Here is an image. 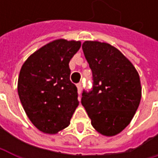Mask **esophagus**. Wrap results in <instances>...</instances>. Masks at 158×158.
<instances>
[{
    "mask_svg": "<svg viewBox=\"0 0 158 158\" xmlns=\"http://www.w3.org/2000/svg\"><path fill=\"white\" fill-rule=\"evenodd\" d=\"M77 88H78V92H79V94H80L81 91H82V84H81V83L77 84Z\"/></svg>",
    "mask_w": 158,
    "mask_h": 158,
    "instance_id": "esophagus-1",
    "label": "esophagus"
}]
</instances>
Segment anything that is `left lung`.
Here are the masks:
<instances>
[{
    "instance_id": "obj_1",
    "label": "left lung",
    "mask_w": 158,
    "mask_h": 158,
    "mask_svg": "<svg viewBox=\"0 0 158 158\" xmlns=\"http://www.w3.org/2000/svg\"><path fill=\"white\" fill-rule=\"evenodd\" d=\"M92 71L90 91H83L84 106L92 126L103 135L121 133L132 121L141 101V83L133 64L114 47L98 41L82 44Z\"/></svg>"
}]
</instances>
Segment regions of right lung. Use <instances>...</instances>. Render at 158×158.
I'll use <instances>...</instances> for the list:
<instances>
[{
  "instance_id": "obj_1",
  "label": "right lung",
  "mask_w": 158,
  "mask_h": 158,
  "mask_svg": "<svg viewBox=\"0 0 158 158\" xmlns=\"http://www.w3.org/2000/svg\"><path fill=\"white\" fill-rule=\"evenodd\" d=\"M80 46L79 41L55 40L32 54L22 66L18 95L28 118L43 133L53 135L68 127L79 105L69 63Z\"/></svg>"
}]
</instances>
